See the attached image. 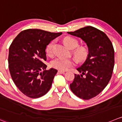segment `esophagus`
<instances>
[{
  "label": "esophagus",
  "instance_id": "34e87169",
  "mask_svg": "<svg viewBox=\"0 0 122 122\" xmlns=\"http://www.w3.org/2000/svg\"><path fill=\"white\" fill-rule=\"evenodd\" d=\"M58 73H60V74H63L65 73L64 71H61V70H58Z\"/></svg>",
  "mask_w": 122,
  "mask_h": 122
}]
</instances>
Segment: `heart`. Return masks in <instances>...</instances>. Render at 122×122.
<instances>
[{
    "label": "heart",
    "mask_w": 122,
    "mask_h": 122,
    "mask_svg": "<svg viewBox=\"0 0 122 122\" xmlns=\"http://www.w3.org/2000/svg\"><path fill=\"white\" fill-rule=\"evenodd\" d=\"M64 43L70 49H74L78 46V41L75 39L71 37H67L64 39ZM55 41H52L49 42L46 48V52L49 56L54 55V46ZM73 54L75 58L78 62H80L84 61L87 57L88 54L87 49L85 47H77L74 49ZM76 62L73 59H64L61 58H57L51 62V66L53 68H56L61 71H66L71 67L76 66Z\"/></svg>",
    "instance_id": "1"
}]
</instances>
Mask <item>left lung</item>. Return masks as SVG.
I'll return each mask as SVG.
<instances>
[{"instance_id":"obj_1","label":"left lung","mask_w":122,"mask_h":122,"mask_svg":"<svg viewBox=\"0 0 122 122\" xmlns=\"http://www.w3.org/2000/svg\"><path fill=\"white\" fill-rule=\"evenodd\" d=\"M68 33L81 38L89 51L85 62L77 68L81 74H74L70 87L79 98L90 100L103 91L112 77L114 48L107 35L95 27L87 26Z\"/></svg>"}]
</instances>
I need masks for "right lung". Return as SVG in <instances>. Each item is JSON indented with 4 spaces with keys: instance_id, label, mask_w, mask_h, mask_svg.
Wrapping results in <instances>:
<instances>
[{
    "instance_id": "right-lung-1",
    "label": "right lung",
    "mask_w": 122,
    "mask_h": 122,
    "mask_svg": "<svg viewBox=\"0 0 122 122\" xmlns=\"http://www.w3.org/2000/svg\"><path fill=\"white\" fill-rule=\"evenodd\" d=\"M61 34L40 29L25 30L9 46L10 76L16 87L28 97H41L50 89L57 70L52 68L46 70L45 49L51 41Z\"/></svg>"
}]
</instances>
